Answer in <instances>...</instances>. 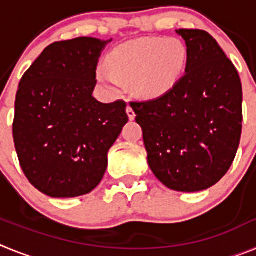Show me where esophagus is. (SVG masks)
<instances>
[{"instance_id": "obj_1", "label": "esophagus", "mask_w": 256, "mask_h": 256, "mask_svg": "<svg viewBox=\"0 0 256 256\" xmlns=\"http://www.w3.org/2000/svg\"><path fill=\"white\" fill-rule=\"evenodd\" d=\"M126 114H128V118H130V120H133L136 118V114H134V110L132 108V106L128 105L126 106Z\"/></svg>"}]
</instances>
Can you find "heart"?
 <instances>
[{"mask_svg": "<svg viewBox=\"0 0 256 256\" xmlns=\"http://www.w3.org/2000/svg\"><path fill=\"white\" fill-rule=\"evenodd\" d=\"M187 48L177 38H144L122 44L110 54V72L97 70V78L110 88L133 83L144 96H160L177 83L186 65Z\"/></svg>", "mask_w": 256, "mask_h": 256, "instance_id": "heart-1", "label": "heart"}]
</instances>
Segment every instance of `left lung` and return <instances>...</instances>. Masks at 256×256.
Returning <instances> with one entry per match:
<instances>
[{
    "label": "left lung",
    "mask_w": 256,
    "mask_h": 256,
    "mask_svg": "<svg viewBox=\"0 0 256 256\" xmlns=\"http://www.w3.org/2000/svg\"><path fill=\"white\" fill-rule=\"evenodd\" d=\"M187 46L186 73L162 96L132 101L155 177L180 192L214 186L234 162L242 130V86L214 38L178 29Z\"/></svg>",
    "instance_id": "8db88e82"
}]
</instances>
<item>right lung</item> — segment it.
I'll return each mask as SVG.
<instances>
[{"instance_id":"right-lung-1","label":"right lung","mask_w":256,"mask_h":256,"mask_svg":"<svg viewBox=\"0 0 256 256\" xmlns=\"http://www.w3.org/2000/svg\"><path fill=\"white\" fill-rule=\"evenodd\" d=\"M110 40L79 37L50 44L19 83L12 136L29 182L51 198L90 194L128 122L126 104L97 101L96 68Z\"/></svg>"}]
</instances>
